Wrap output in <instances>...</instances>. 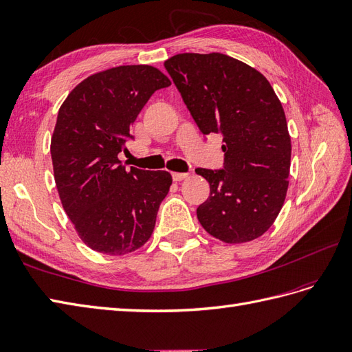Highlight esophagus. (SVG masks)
I'll return each instance as SVG.
<instances>
[{
    "label": "esophagus",
    "mask_w": 352,
    "mask_h": 352,
    "mask_svg": "<svg viewBox=\"0 0 352 352\" xmlns=\"http://www.w3.org/2000/svg\"><path fill=\"white\" fill-rule=\"evenodd\" d=\"M187 177H188L187 173H173V179H174V182H182V179H184Z\"/></svg>",
    "instance_id": "1"
}]
</instances>
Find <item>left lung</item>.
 Instances as JSON below:
<instances>
[{"label": "left lung", "mask_w": 352, "mask_h": 352, "mask_svg": "<svg viewBox=\"0 0 352 352\" xmlns=\"http://www.w3.org/2000/svg\"><path fill=\"white\" fill-rule=\"evenodd\" d=\"M165 68L205 137L223 135V168L196 169L211 192L197 206V220L228 244L262 236L283 208L292 159L285 114L272 86L223 53H179Z\"/></svg>", "instance_id": "1"}]
</instances>
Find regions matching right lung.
I'll return each instance as SVG.
<instances>
[{"instance_id":"obj_1","label":"right lung","mask_w":352,"mask_h":352,"mask_svg":"<svg viewBox=\"0 0 352 352\" xmlns=\"http://www.w3.org/2000/svg\"><path fill=\"white\" fill-rule=\"evenodd\" d=\"M169 78L148 65H123L87 77L60 105L50 155L62 206L85 244L108 256L146 244L173 177L126 166L119 153L131 124Z\"/></svg>"}]
</instances>
